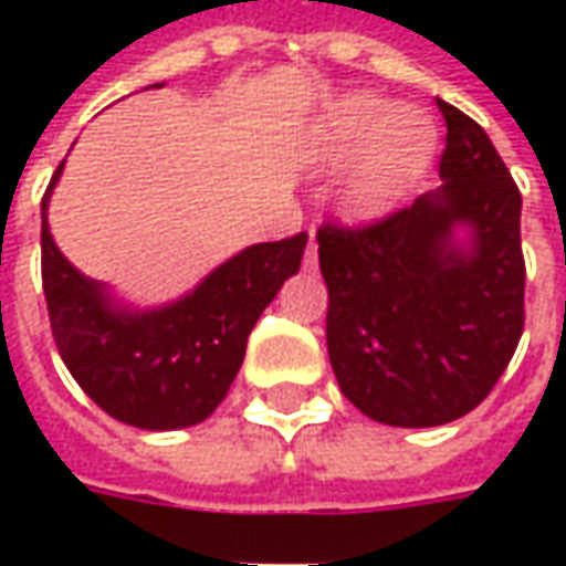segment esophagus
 Masks as SVG:
<instances>
[{"instance_id": "1", "label": "esophagus", "mask_w": 566, "mask_h": 566, "mask_svg": "<svg viewBox=\"0 0 566 566\" xmlns=\"http://www.w3.org/2000/svg\"><path fill=\"white\" fill-rule=\"evenodd\" d=\"M303 266H306V270H315V266H318V242H315V235L308 239V248H306V258H303Z\"/></svg>"}]
</instances>
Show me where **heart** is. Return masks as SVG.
<instances>
[{
    "label": "heart",
    "instance_id": "b5f03b06",
    "mask_svg": "<svg viewBox=\"0 0 566 566\" xmlns=\"http://www.w3.org/2000/svg\"><path fill=\"white\" fill-rule=\"evenodd\" d=\"M433 150L437 129L430 117L376 93L339 96L321 112L306 139V157L315 169L333 172L348 166L336 190V209L355 227L391 218L427 175Z\"/></svg>",
    "mask_w": 566,
    "mask_h": 566
}]
</instances>
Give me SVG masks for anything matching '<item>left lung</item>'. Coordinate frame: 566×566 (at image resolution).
Listing matches in <instances>:
<instances>
[{
  "mask_svg": "<svg viewBox=\"0 0 566 566\" xmlns=\"http://www.w3.org/2000/svg\"><path fill=\"white\" fill-rule=\"evenodd\" d=\"M437 105L442 185L367 230H318L331 367L364 416L391 427L473 412L524 327L522 193L485 129Z\"/></svg>",
  "mask_w": 566,
  "mask_h": 566,
  "instance_id": "8db88e82",
  "label": "left lung"
}]
</instances>
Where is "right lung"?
Segmentation results:
<instances>
[{"instance_id":"add662e5","label":"right lung","mask_w":566,"mask_h":566,"mask_svg":"<svg viewBox=\"0 0 566 566\" xmlns=\"http://www.w3.org/2000/svg\"><path fill=\"white\" fill-rule=\"evenodd\" d=\"M63 166L42 199L44 300L63 364L81 391L124 424L160 433L206 421L245 360L248 333L300 272L308 235L242 248L178 300L139 306L56 248L48 206Z\"/></svg>"}]
</instances>
